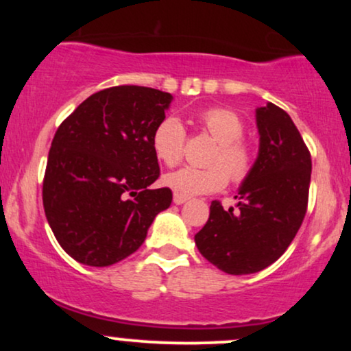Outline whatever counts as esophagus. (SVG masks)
Wrapping results in <instances>:
<instances>
[{"label":"esophagus","mask_w":351,"mask_h":351,"mask_svg":"<svg viewBox=\"0 0 351 351\" xmlns=\"http://www.w3.org/2000/svg\"><path fill=\"white\" fill-rule=\"evenodd\" d=\"M173 201H175V204H183L186 203L188 198L184 195H180V193H175V195H173Z\"/></svg>","instance_id":"34e87169"}]
</instances>
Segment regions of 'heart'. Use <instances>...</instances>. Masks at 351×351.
<instances>
[{
  "instance_id": "heart-1",
  "label": "heart",
  "mask_w": 351,
  "mask_h": 351,
  "mask_svg": "<svg viewBox=\"0 0 351 351\" xmlns=\"http://www.w3.org/2000/svg\"><path fill=\"white\" fill-rule=\"evenodd\" d=\"M198 127L217 142L206 158L209 167H183L168 173L163 183L175 193L189 196L219 191L228 178L234 184L247 180L256 167L257 152L251 140L243 136L245 123L241 115L226 107H209L198 115ZM184 142L186 130L176 117H165L153 130V153L167 167L180 163Z\"/></svg>"
}]
</instances>
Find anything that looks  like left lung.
Wrapping results in <instances>:
<instances>
[{
	"label": "left lung",
	"mask_w": 351,
	"mask_h": 351,
	"mask_svg": "<svg viewBox=\"0 0 351 351\" xmlns=\"http://www.w3.org/2000/svg\"><path fill=\"white\" fill-rule=\"evenodd\" d=\"M256 167L237 193V209L215 199L195 243L204 259L232 276L276 263L302 226L308 204L312 156L292 119L269 102L257 108Z\"/></svg>",
	"instance_id": "8db88e82"
}]
</instances>
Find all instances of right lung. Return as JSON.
<instances>
[{
    "label": "right lung",
    "mask_w": 351,
    "mask_h": 351,
    "mask_svg": "<svg viewBox=\"0 0 351 351\" xmlns=\"http://www.w3.org/2000/svg\"><path fill=\"white\" fill-rule=\"evenodd\" d=\"M171 94L117 86L84 100L59 125L43 181V204L56 239L80 264L106 267L134 254L170 188L152 148Z\"/></svg>",
    "instance_id": "add662e5"
}]
</instances>
